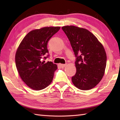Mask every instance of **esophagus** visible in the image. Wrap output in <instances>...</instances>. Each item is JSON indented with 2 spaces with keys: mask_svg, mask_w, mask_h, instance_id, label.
<instances>
[{
  "mask_svg": "<svg viewBox=\"0 0 120 120\" xmlns=\"http://www.w3.org/2000/svg\"><path fill=\"white\" fill-rule=\"evenodd\" d=\"M59 65L60 66V67L61 68H64V67H65L66 64H59Z\"/></svg>",
  "mask_w": 120,
  "mask_h": 120,
  "instance_id": "34e87169",
  "label": "esophagus"
}]
</instances>
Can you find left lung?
<instances>
[{
	"label": "left lung",
	"instance_id": "obj_1",
	"mask_svg": "<svg viewBox=\"0 0 120 120\" xmlns=\"http://www.w3.org/2000/svg\"><path fill=\"white\" fill-rule=\"evenodd\" d=\"M62 29L76 57V73L72 77V82L80 90H90L100 82L105 74L107 56L104 47L95 35L85 28L65 26Z\"/></svg>",
	"mask_w": 120,
	"mask_h": 120
}]
</instances>
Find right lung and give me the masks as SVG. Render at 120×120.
Returning a JSON list of instances; mask_svg holds the SVG:
<instances>
[{"label":"right lung","instance_id":"1","mask_svg":"<svg viewBox=\"0 0 120 120\" xmlns=\"http://www.w3.org/2000/svg\"><path fill=\"white\" fill-rule=\"evenodd\" d=\"M60 27H46L30 31L22 39L15 53V64L22 80L32 90L46 88L52 82L57 65L45 63L48 41Z\"/></svg>","mask_w":120,"mask_h":120}]
</instances>
